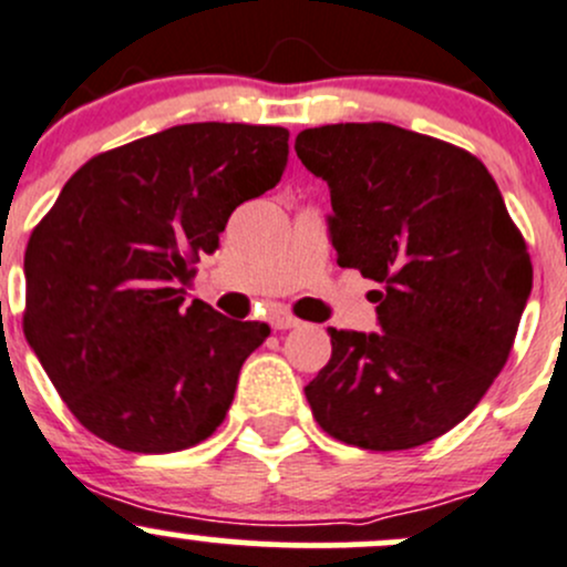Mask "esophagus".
<instances>
[{
  "label": "esophagus",
  "mask_w": 567,
  "mask_h": 567,
  "mask_svg": "<svg viewBox=\"0 0 567 567\" xmlns=\"http://www.w3.org/2000/svg\"><path fill=\"white\" fill-rule=\"evenodd\" d=\"M297 324H300V319H297V316H291V313L272 316V327H276V330H291V327H297Z\"/></svg>",
  "instance_id": "esophagus-1"
}]
</instances>
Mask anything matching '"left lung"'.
<instances>
[{
  "label": "left lung",
  "mask_w": 567,
  "mask_h": 567,
  "mask_svg": "<svg viewBox=\"0 0 567 567\" xmlns=\"http://www.w3.org/2000/svg\"><path fill=\"white\" fill-rule=\"evenodd\" d=\"M330 186L340 267L379 289L381 332L330 327L332 357L306 386L327 435L400 452L449 432L514 349L533 265L495 178L465 148L394 124H327L295 140Z\"/></svg>",
  "instance_id": "obj_1"
}]
</instances>
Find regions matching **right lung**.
Wrapping results in <instances>:
<instances>
[{
	"instance_id": "1",
	"label": "right lung",
	"mask_w": 567,
	"mask_h": 567,
	"mask_svg": "<svg viewBox=\"0 0 567 567\" xmlns=\"http://www.w3.org/2000/svg\"><path fill=\"white\" fill-rule=\"evenodd\" d=\"M284 126L181 124L89 159L32 229L23 334L72 416L137 454L197 446L270 327L184 286L240 203L281 181Z\"/></svg>"
}]
</instances>
